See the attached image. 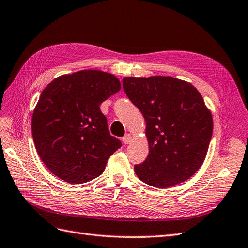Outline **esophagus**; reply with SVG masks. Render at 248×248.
<instances>
[{"mask_svg":"<svg viewBox=\"0 0 248 248\" xmlns=\"http://www.w3.org/2000/svg\"><path fill=\"white\" fill-rule=\"evenodd\" d=\"M123 142L124 144H129L132 142V136L130 134H125V135L123 137Z\"/></svg>","mask_w":248,"mask_h":248,"instance_id":"1","label":"esophagus"}]
</instances>
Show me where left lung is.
<instances>
[{
  "label": "left lung",
  "mask_w": 248,
  "mask_h": 248,
  "mask_svg": "<svg viewBox=\"0 0 248 248\" xmlns=\"http://www.w3.org/2000/svg\"><path fill=\"white\" fill-rule=\"evenodd\" d=\"M123 87L143 114L150 146L134 169L147 185L167 188L190 179L202 165L213 118L192 84L172 77H126Z\"/></svg>",
  "instance_id": "left-lung-1"
}]
</instances>
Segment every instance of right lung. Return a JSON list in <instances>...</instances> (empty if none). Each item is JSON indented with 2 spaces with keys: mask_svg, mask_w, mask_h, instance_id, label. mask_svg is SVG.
Instances as JSON below:
<instances>
[{
  "mask_svg": "<svg viewBox=\"0 0 248 248\" xmlns=\"http://www.w3.org/2000/svg\"><path fill=\"white\" fill-rule=\"evenodd\" d=\"M120 90L114 75L85 69L56 78L42 91L32 116V135L40 159L70 184L97 178L122 146L110 135L100 105Z\"/></svg>",
  "mask_w": 248,
  "mask_h": 248,
  "instance_id": "right-lung-1",
  "label": "right lung"
}]
</instances>
